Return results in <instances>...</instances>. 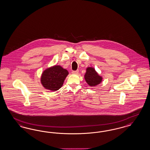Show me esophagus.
<instances>
[{"label": "esophagus", "mask_w": 150, "mask_h": 150, "mask_svg": "<svg viewBox=\"0 0 150 150\" xmlns=\"http://www.w3.org/2000/svg\"><path fill=\"white\" fill-rule=\"evenodd\" d=\"M79 73V70H76V71H73L72 74H77Z\"/></svg>", "instance_id": "1"}]
</instances>
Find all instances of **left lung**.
I'll return each mask as SVG.
<instances>
[{"label":"left lung","instance_id":"1","mask_svg":"<svg viewBox=\"0 0 150 150\" xmlns=\"http://www.w3.org/2000/svg\"><path fill=\"white\" fill-rule=\"evenodd\" d=\"M84 78L88 85L91 87L98 85L102 81V77L100 76L95 69L92 67H88L86 69Z\"/></svg>","mask_w":150,"mask_h":150}]
</instances>
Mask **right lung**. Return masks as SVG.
<instances>
[{
    "label": "right lung",
    "mask_w": 150,
    "mask_h": 150,
    "mask_svg": "<svg viewBox=\"0 0 150 150\" xmlns=\"http://www.w3.org/2000/svg\"><path fill=\"white\" fill-rule=\"evenodd\" d=\"M67 70L60 65H54L45 69L41 77V82L45 89L56 91L63 85L64 81L68 76Z\"/></svg>",
    "instance_id": "1"
}]
</instances>
